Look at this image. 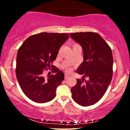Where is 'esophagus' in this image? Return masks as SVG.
I'll use <instances>...</instances> for the list:
<instances>
[{"instance_id":"esophagus-1","label":"esophagus","mask_w":130,"mask_h":130,"mask_svg":"<svg viewBox=\"0 0 130 130\" xmlns=\"http://www.w3.org/2000/svg\"><path fill=\"white\" fill-rule=\"evenodd\" d=\"M69 77V75H68V74H65V78L67 79Z\"/></svg>"}]
</instances>
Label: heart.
Instances as JSON below:
<instances>
[{
	"mask_svg": "<svg viewBox=\"0 0 130 130\" xmlns=\"http://www.w3.org/2000/svg\"><path fill=\"white\" fill-rule=\"evenodd\" d=\"M77 45V44H74V45H73V46H74V45ZM66 70H67V71H70V68H69V67H67V68H66Z\"/></svg>",
	"mask_w": 130,
	"mask_h": 130,
	"instance_id": "obj_1",
	"label": "heart"
}]
</instances>
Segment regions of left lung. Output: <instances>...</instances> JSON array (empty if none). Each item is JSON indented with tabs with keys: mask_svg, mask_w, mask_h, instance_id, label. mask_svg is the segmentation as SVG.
Listing matches in <instances>:
<instances>
[{
	"mask_svg": "<svg viewBox=\"0 0 130 130\" xmlns=\"http://www.w3.org/2000/svg\"><path fill=\"white\" fill-rule=\"evenodd\" d=\"M70 36L83 49L84 61L77 73L88 78L77 79L76 85L71 88L72 99L81 106L93 105L104 96L112 77V50L97 32H75Z\"/></svg>",
	"mask_w": 130,
	"mask_h": 130,
	"instance_id": "obj_1",
	"label": "left lung"
}]
</instances>
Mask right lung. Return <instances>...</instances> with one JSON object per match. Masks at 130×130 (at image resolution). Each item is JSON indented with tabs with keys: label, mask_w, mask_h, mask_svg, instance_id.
<instances>
[{
	"label": "right lung",
	"mask_w": 130,
	"mask_h": 130,
	"mask_svg": "<svg viewBox=\"0 0 130 130\" xmlns=\"http://www.w3.org/2000/svg\"><path fill=\"white\" fill-rule=\"evenodd\" d=\"M69 36L67 33L41 32L28 37L19 48L17 78L23 92L31 100L45 103L56 97V89L64 80V74L51 63ZM48 70L52 74H48L46 78L44 72Z\"/></svg>",
	"instance_id": "right-lung-1"
}]
</instances>
